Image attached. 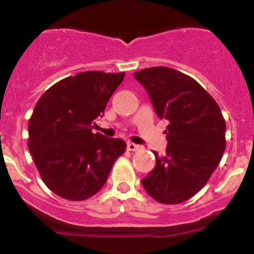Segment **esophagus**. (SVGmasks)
I'll use <instances>...</instances> for the list:
<instances>
[{"label": "esophagus", "mask_w": 254, "mask_h": 254, "mask_svg": "<svg viewBox=\"0 0 254 254\" xmlns=\"http://www.w3.org/2000/svg\"><path fill=\"white\" fill-rule=\"evenodd\" d=\"M138 148H140V146L136 145V143H132V142H129V143H127V151L134 152V151H137Z\"/></svg>", "instance_id": "obj_1"}]
</instances>
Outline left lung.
I'll return each mask as SVG.
<instances>
[{"mask_svg": "<svg viewBox=\"0 0 254 254\" xmlns=\"http://www.w3.org/2000/svg\"><path fill=\"white\" fill-rule=\"evenodd\" d=\"M147 91L157 116L168 122L167 153L156 156V167L142 185L163 204L193 197L209 180L226 147L225 120L214 98L191 76L152 66L134 73Z\"/></svg>", "mask_w": 254, "mask_h": 254, "instance_id": "obj_1", "label": "left lung"}]
</instances>
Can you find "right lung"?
<instances>
[{"label": "right lung", "mask_w": 254, "mask_h": 254, "mask_svg": "<svg viewBox=\"0 0 254 254\" xmlns=\"http://www.w3.org/2000/svg\"><path fill=\"white\" fill-rule=\"evenodd\" d=\"M125 73L90 70L62 79L37 101L29 119L28 148L53 193L84 201L106 184L127 143L92 132L93 120L122 84Z\"/></svg>", "instance_id": "add662e5"}]
</instances>
